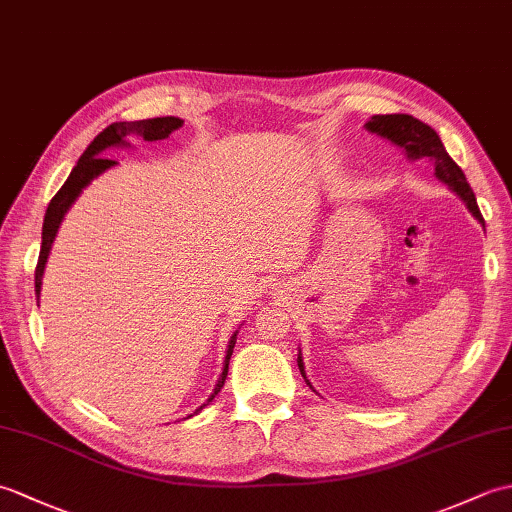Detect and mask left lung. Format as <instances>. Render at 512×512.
<instances>
[{
  "label": "left lung",
  "mask_w": 512,
  "mask_h": 512,
  "mask_svg": "<svg viewBox=\"0 0 512 512\" xmlns=\"http://www.w3.org/2000/svg\"><path fill=\"white\" fill-rule=\"evenodd\" d=\"M365 129L376 136L391 140V143L405 151L409 160H420V158L431 160L433 169H436V178L447 184L453 193H458L464 200L466 209H469L475 220L484 226V217L480 209H477V200L471 184L466 182L464 171L455 165V160L447 154L440 136L436 134V129H431L427 123H422L409 114H376L365 123ZM297 365H299L301 376L306 378V383L310 385V380L306 376V367H303L301 350L297 354ZM310 389L314 391L312 385Z\"/></svg>",
  "instance_id": "8db88e82"
}]
</instances>
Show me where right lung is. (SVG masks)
<instances>
[{
	"instance_id": "add662e5",
	"label": "right lung",
	"mask_w": 512,
	"mask_h": 512,
	"mask_svg": "<svg viewBox=\"0 0 512 512\" xmlns=\"http://www.w3.org/2000/svg\"><path fill=\"white\" fill-rule=\"evenodd\" d=\"M184 125L182 118L178 116H162V118H147V121H134V123H112L110 127H105L103 132L96 136L92 143L88 145V149L83 151V156L76 162V167L72 169V173L65 180L63 187L57 191V195L50 200L46 217H43V231H41V253H39V262H37V270H35V295H41V279H43V270H46V262L48 255L52 250V242L57 237L59 226L63 222L65 213L70 211V206L74 204V200L79 198L81 191L88 187V184L99 178L103 171L112 169L116 165V160L105 158V151L112 147H129L127 136H143L145 140H165L169 138L176 129H180ZM237 332H233L231 341H228L226 347V356H224V369L222 376L217 380V385L213 389V394L206 398L204 405H200L193 413H200L206 405H211L213 398L217 396V391L224 387V380L228 374V361H231L233 347L237 341ZM191 418V416H189Z\"/></svg>"
}]
</instances>
